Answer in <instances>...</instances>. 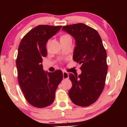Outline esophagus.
Instances as JSON below:
<instances>
[{
    "label": "esophagus",
    "mask_w": 127,
    "mask_h": 127,
    "mask_svg": "<svg viewBox=\"0 0 127 127\" xmlns=\"http://www.w3.org/2000/svg\"><path fill=\"white\" fill-rule=\"evenodd\" d=\"M69 78V74L66 72H63V79H67Z\"/></svg>",
    "instance_id": "1"
}]
</instances>
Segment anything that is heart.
Masks as SVG:
<instances>
[{
  "instance_id": "b5f03b06",
  "label": "heart",
  "mask_w": 127,
  "mask_h": 127,
  "mask_svg": "<svg viewBox=\"0 0 127 127\" xmlns=\"http://www.w3.org/2000/svg\"><path fill=\"white\" fill-rule=\"evenodd\" d=\"M69 37V36L68 34H63V35H62L61 36V38L60 39H65V38H67Z\"/></svg>"
}]
</instances>
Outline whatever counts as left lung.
I'll list each match as a JSON object with an SVG mask.
<instances>
[{"label":"left lung","instance_id":"obj_1","mask_svg":"<svg viewBox=\"0 0 127 127\" xmlns=\"http://www.w3.org/2000/svg\"><path fill=\"white\" fill-rule=\"evenodd\" d=\"M62 30L76 41L73 59L79 64L81 73L69 74L72 87L69 96L73 103L86 107L98 99L103 91L107 72V54L95 29L79 23L64 26Z\"/></svg>","mask_w":127,"mask_h":127}]
</instances>
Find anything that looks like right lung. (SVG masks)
<instances>
[{"label": "right lung", "instance_id": "right-lung-1", "mask_svg": "<svg viewBox=\"0 0 127 127\" xmlns=\"http://www.w3.org/2000/svg\"><path fill=\"white\" fill-rule=\"evenodd\" d=\"M61 27L38 25L24 36L19 45L16 60L19 84L26 100L38 108L53 103L55 91L63 79L61 70L45 72L41 64L42 58L47 55L48 40Z\"/></svg>", "mask_w": 127, "mask_h": 127}]
</instances>
